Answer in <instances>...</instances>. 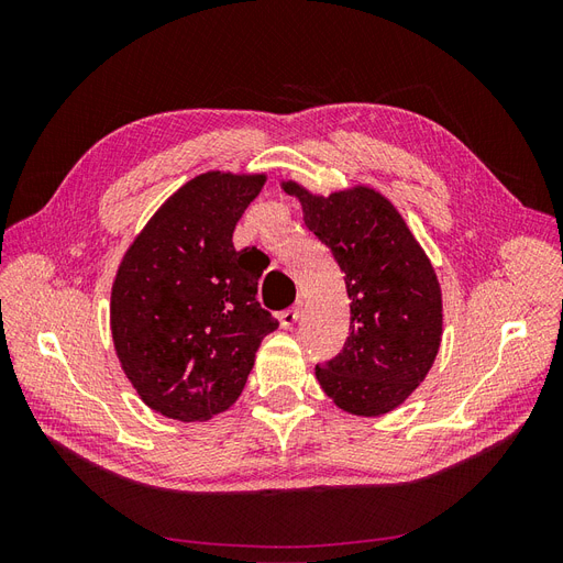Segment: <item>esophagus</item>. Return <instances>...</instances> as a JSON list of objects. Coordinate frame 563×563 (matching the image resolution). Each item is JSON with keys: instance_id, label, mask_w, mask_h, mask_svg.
Segmentation results:
<instances>
[{"instance_id": "34e87169", "label": "esophagus", "mask_w": 563, "mask_h": 563, "mask_svg": "<svg viewBox=\"0 0 563 563\" xmlns=\"http://www.w3.org/2000/svg\"><path fill=\"white\" fill-rule=\"evenodd\" d=\"M300 302L298 305H294V308H288V310H284V312H279V321H282V327L284 329H291L294 323L300 319Z\"/></svg>"}]
</instances>
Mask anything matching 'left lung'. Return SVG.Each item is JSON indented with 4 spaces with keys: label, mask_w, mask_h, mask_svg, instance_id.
<instances>
[{
    "label": "left lung",
    "mask_w": 563,
    "mask_h": 563,
    "mask_svg": "<svg viewBox=\"0 0 563 563\" xmlns=\"http://www.w3.org/2000/svg\"><path fill=\"white\" fill-rule=\"evenodd\" d=\"M302 220L345 272L350 335L314 376L338 408L376 418L424 380L441 345V288L428 255L391 201L356 185L329 197L294 180Z\"/></svg>",
    "instance_id": "8db88e82"
}]
</instances>
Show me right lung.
I'll return each mask as SVG.
<instances>
[{
  "mask_svg": "<svg viewBox=\"0 0 563 563\" xmlns=\"http://www.w3.org/2000/svg\"><path fill=\"white\" fill-rule=\"evenodd\" d=\"M265 174L209 172L168 197L117 269L114 350L139 397L166 418L195 422L242 395L261 340L279 321L261 308L263 253L236 251L234 225Z\"/></svg>",
  "mask_w": 563,
  "mask_h": 563,
  "instance_id": "obj_1",
  "label": "right lung"
}]
</instances>
